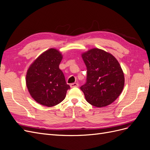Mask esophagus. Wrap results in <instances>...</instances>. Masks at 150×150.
I'll return each instance as SVG.
<instances>
[{"label":"esophagus","mask_w":150,"mask_h":150,"mask_svg":"<svg viewBox=\"0 0 150 150\" xmlns=\"http://www.w3.org/2000/svg\"><path fill=\"white\" fill-rule=\"evenodd\" d=\"M70 86H71V88H76V87H78L79 84L76 83H72V84H70Z\"/></svg>","instance_id":"esophagus-1"}]
</instances>
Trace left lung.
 I'll list each match as a JSON object with an SVG mask.
<instances>
[{
    "mask_svg": "<svg viewBox=\"0 0 150 150\" xmlns=\"http://www.w3.org/2000/svg\"><path fill=\"white\" fill-rule=\"evenodd\" d=\"M81 56L87 68L86 83L81 87L86 100L98 108L110 105L124 88L125 76L120 63L111 54L98 48Z\"/></svg>",
    "mask_w": 150,
    "mask_h": 150,
    "instance_id": "1",
    "label": "left lung"
}]
</instances>
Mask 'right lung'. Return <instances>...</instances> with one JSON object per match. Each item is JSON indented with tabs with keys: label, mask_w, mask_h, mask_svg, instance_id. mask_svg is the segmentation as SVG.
I'll use <instances>...</instances> for the list:
<instances>
[{
	"label": "right lung",
	"mask_w": 150,
	"mask_h": 150,
	"mask_svg": "<svg viewBox=\"0 0 150 150\" xmlns=\"http://www.w3.org/2000/svg\"><path fill=\"white\" fill-rule=\"evenodd\" d=\"M62 59L61 52L51 48L35 59L27 71L25 83L29 93L42 106L52 107L59 104L70 88L59 67Z\"/></svg>",
	"instance_id": "1"
}]
</instances>
